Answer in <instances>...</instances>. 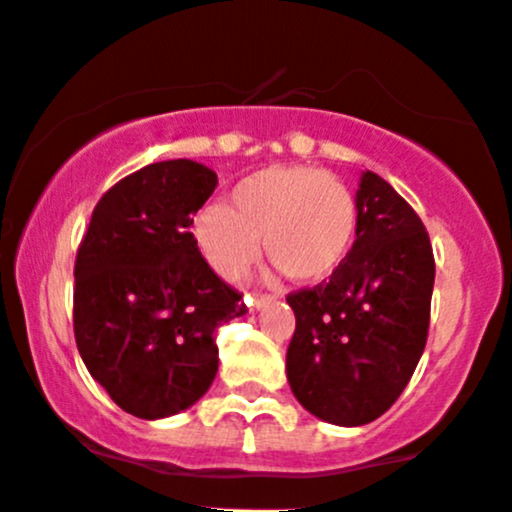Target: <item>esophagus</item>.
Returning a JSON list of instances; mask_svg holds the SVG:
<instances>
[{
  "mask_svg": "<svg viewBox=\"0 0 512 512\" xmlns=\"http://www.w3.org/2000/svg\"><path fill=\"white\" fill-rule=\"evenodd\" d=\"M270 302H275V297H272V294H255V297H245V304L250 312H260V309L267 307Z\"/></svg>",
  "mask_w": 512,
  "mask_h": 512,
  "instance_id": "esophagus-1",
  "label": "esophagus"
}]
</instances>
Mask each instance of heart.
I'll return each instance as SVG.
<instances>
[{
	"mask_svg": "<svg viewBox=\"0 0 512 512\" xmlns=\"http://www.w3.org/2000/svg\"><path fill=\"white\" fill-rule=\"evenodd\" d=\"M193 235L208 265L237 280L260 255V240L294 282H324L342 267L356 235V200L334 175L309 165H272L232 188L227 208L205 205Z\"/></svg>",
	"mask_w": 512,
	"mask_h": 512,
	"instance_id": "obj_1",
	"label": "heart"
}]
</instances>
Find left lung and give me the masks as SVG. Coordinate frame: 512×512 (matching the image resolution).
Segmentation results:
<instances>
[{
	"label": "left lung",
	"instance_id": "left-lung-1",
	"mask_svg": "<svg viewBox=\"0 0 512 512\" xmlns=\"http://www.w3.org/2000/svg\"><path fill=\"white\" fill-rule=\"evenodd\" d=\"M356 240L327 285L289 294L287 381L334 426H364L409 384L428 337L436 265L428 232L381 175L356 190Z\"/></svg>",
	"mask_w": 512,
	"mask_h": 512
}]
</instances>
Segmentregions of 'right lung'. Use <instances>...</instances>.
<instances>
[{"label": "right lung", "instance_id": "obj_1", "mask_svg": "<svg viewBox=\"0 0 512 512\" xmlns=\"http://www.w3.org/2000/svg\"><path fill=\"white\" fill-rule=\"evenodd\" d=\"M218 185L208 165L151 163L94 208L76 255L74 334L86 369L126 414L190 409L218 374L215 329L245 314L190 225Z\"/></svg>", "mask_w": 512, "mask_h": 512}]
</instances>
